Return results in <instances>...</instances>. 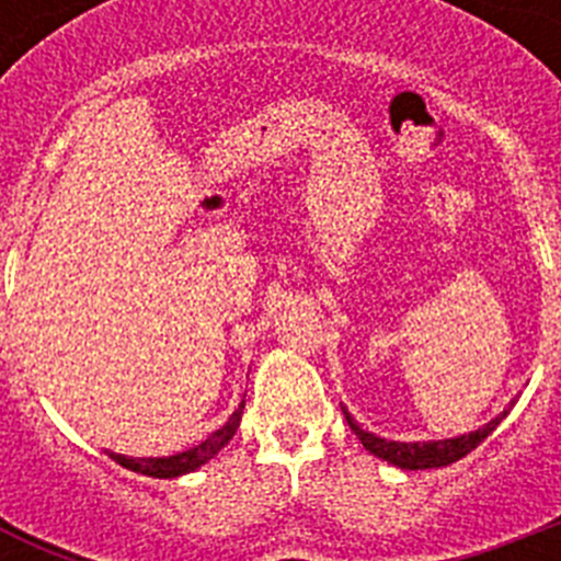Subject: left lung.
<instances>
[{"instance_id":"1","label":"left lung","mask_w":561,"mask_h":561,"mask_svg":"<svg viewBox=\"0 0 561 561\" xmlns=\"http://www.w3.org/2000/svg\"><path fill=\"white\" fill-rule=\"evenodd\" d=\"M514 404V401H512ZM345 413V421H348V427L354 430L356 438L362 440V447L368 449L370 455L376 458L388 460L393 463L396 469H404V472H419V469H438V466H449L455 460L466 458V455L472 453L474 447H480L489 435L497 430L500 421L508 415V410L492 419L489 424L478 427L474 433H463L458 438H444V440H388L379 438L376 433H368V430L359 427V421L348 413V410L342 408Z\"/></svg>"}]
</instances>
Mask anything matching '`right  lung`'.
Listing matches in <instances>:
<instances>
[{
    "label": "right lung",
    "instance_id": "obj_1",
    "mask_svg": "<svg viewBox=\"0 0 561 561\" xmlns=\"http://www.w3.org/2000/svg\"><path fill=\"white\" fill-rule=\"evenodd\" d=\"M241 413H244V401L238 404L236 413H232L216 433H210L205 440H199L196 447L185 449V453L162 455V458H128V455H117L112 453V449H106V455L114 463L126 466V469H131V472L137 474H146V478H182V474L187 472H196L199 466H205L207 460L216 458V455L221 453V447L230 444L238 424H241Z\"/></svg>",
    "mask_w": 561,
    "mask_h": 561
}]
</instances>
